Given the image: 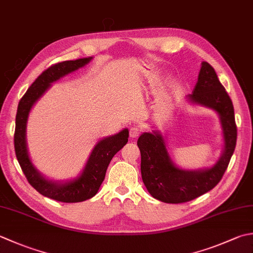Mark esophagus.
Here are the masks:
<instances>
[{"instance_id": "esophagus-1", "label": "esophagus", "mask_w": 253, "mask_h": 253, "mask_svg": "<svg viewBox=\"0 0 253 253\" xmlns=\"http://www.w3.org/2000/svg\"><path fill=\"white\" fill-rule=\"evenodd\" d=\"M141 133V128L139 126H133L129 129L130 138H137Z\"/></svg>"}]
</instances>
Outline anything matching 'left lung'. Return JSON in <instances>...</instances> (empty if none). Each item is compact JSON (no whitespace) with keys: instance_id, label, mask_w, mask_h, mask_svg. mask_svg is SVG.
Masks as SVG:
<instances>
[{"instance_id":"left-lung-1","label":"left lung","mask_w":253,"mask_h":253,"mask_svg":"<svg viewBox=\"0 0 253 253\" xmlns=\"http://www.w3.org/2000/svg\"><path fill=\"white\" fill-rule=\"evenodd\" d=\"M187 100L218 114L224 133V151L211 168L183 170L171 160L160 131L143 132L137 141L141 155L143 184L152 197L170 204L192 201L214 189L227 170L237 142L234 105L209 62H202L196 85Z\"/></svg>"}]
</instances>
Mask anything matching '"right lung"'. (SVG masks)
<instances>
[{
  "label": "right lung",
  "mask_w": 253,
  "mask_h": 253,
  "mask_svg": "<svg viewBox=\"0 0 253 253\" xmlns=\"http://www.w3.org/2000/svg\"><path fill=\"white\" fill-rule=\"evenodd\" d=\"M91 60L92 57H88L59 62L49 67L34 81L18 103L14 133V147L18 163L29 184L35 190L58 202L79 203L95 195L105 179L107 167L113 157L126 145L129 136V131L125 128L115 135L103 138L94 147L81 174L63 183L46 179L31 161L27 150L26 126L34 104L50 87L52 82L84 67Z\"/></svg>",
  "instance_id": "add662e5"
}]
</instances>
